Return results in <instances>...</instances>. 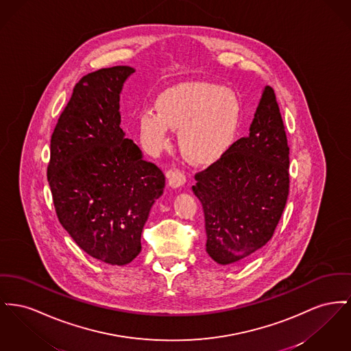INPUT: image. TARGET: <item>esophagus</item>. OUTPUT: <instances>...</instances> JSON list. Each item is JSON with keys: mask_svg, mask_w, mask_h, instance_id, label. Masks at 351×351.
Wrapping results in <instances>:
<instances>
[{"mask_svg": "<svg viewBox=\"0 0 351 351\" xmlns=\"http://www.w3.org/2000/svg\"><path fill=\"white\" fill-rule=\"evenodd\" d=\"M186 183V175L180 169H171L168 173V184L172 188H179Z\"/></svg>", "mask_w": 351, "mask_h": 351, "instance_id": "obj_1", "label": "esophagus"}]
</instances>
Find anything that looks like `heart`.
Returning <instances> with one entry per match:
<instances>
[{"label":"heart","mask_w":351,"mask_h":351,"mask_svg":"<svg viewBox=\"0 0 351 351\" xmlns=\"http://www.w3.org/2000/svg\"><path fill=\"white\" fill-rule=\"evenodd\" d=\"M156 112L139 119L145 148L160 152L169 145V128L180 132V148L197 165L217 162L237 136L243 108L239 98L215 83H186L167 90L156 102Z\"/></svg>","instance_id":"1"}]
</instances>
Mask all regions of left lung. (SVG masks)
<instances>
[{"label": "left lung", "mask_w": 351, "mask_h": 351, "mask_svg": "<svg viewBox=\"0 0 351 351\" xmlns=\"http://www.w3.org/2000/svg\"><path fill=\"white\" fill-rule=\"evenodd\" d=\"M206 217V253L239 265L271 239L289 195V147L274 91L265 86L249 135L195 175Z\"/></svg>", "instance_id": "8db88e82"}]
</instances>
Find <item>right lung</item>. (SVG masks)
<instances>
[{
    "instance_id": "obj_1",
    "label": "right lung",
    "mask_w": 351,
    "mask_h": 351,
    "mask_svg": "<svg viewBox=\"0 0 351 351\" xmlns=\"http://www.w3.org/2000/svg\"><path fill=\"white\" fill-rule=\"evenodd\" d=\"M130 66L84 75L50 142L47 180L60 223L77 245L111 265L142 250L149 209L163 195L165 173L124 138L119 99Z\"/></svg>"
}]
</instances>
